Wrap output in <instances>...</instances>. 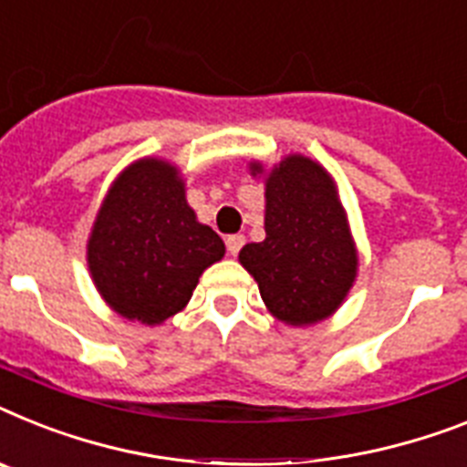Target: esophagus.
<instances>
[{
	"label": "esophagus",
	"instance_id": "34e87169",
	"mask_svg": "<svg viewBox=\"0 0 467 467\" xmlns=\"http://www.w3.org/2000/svg\"><path fill=\"white\" fill-rule=\"evenodd\" d=\"M225 246L227 252L233 254V256H237V254L242 252V246H244V234H230L225 240Z\"/></svg>",
	"mask_w": 467,
	"mask_h": 467
}]
</instances>
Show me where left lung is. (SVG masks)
<instances>
[{
	"label": "left lung",
	"instance_id": "obj_1",
	"mask_svg": "<svg viewBox=\"0 0 467 467\" xmlns=\"http://www.w3.org/2000/svg\"><path fill=\"white\" fill-rule=\"evenodd\" d=\"M254 175L261 166L254 163ZM240 261L258 282L277 320L313 325L327 318L356 277V249L335 182L304 156H287L265 180V240Z\"/></svg>",
	"mask_w": 467,
	"mask_h": 467
}]
</instances>
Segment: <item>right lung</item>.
<instances>
[{"instance_id":"1","label":"right lung","mask_w":467,"mask_h":467,"mask_svg":"<svg viewBox=\"0 0 467 467\" xmlns=\"http://www.w3.org/2000/svg\"><path fill=\"white\" fill-rule=\"evenodd\" d=\"M223 254L221 237L187 206L178 171L144 159L109 190L94 221L88 264L113 311L159 325L185 308L199 275Z\"/></svg>"}]
</instances>
